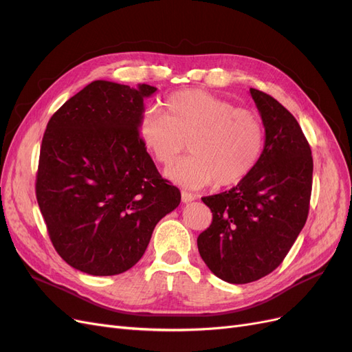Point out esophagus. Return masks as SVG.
<instances>
[{"label": "esophagus", "mask_w": 352, "mask_h": 352, "mask_svg": "<svg viewBox=\"0 0 352 352\" xmlns=\"http://www.w3.org/2000/svg\"><path fill=\"white\" fill-rule=\"evenodd\" d=\"M197 198L195 194H190V192H186V190H182V201L184 202H190L194 201Z\"/></svg>", "instance_id": "34e87169"}]
</instances>
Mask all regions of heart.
I'll use <instances>...</instances> for the list:
<instances>
[{
    "label": "heart",
    "mask_w": 352,
    "mask_h": 352,
    "mask_svg": "<svg viewBox=\"0 0 352 352\" xmlns=\"http://www.w3.org/2000/svg\"><path fill=\"white\" fill-rule=\"evenodd\" d=\"M166 113L146 111L141 140L160 164L172 166L189 140L192 155L167 172L175 182L201 188L211 182L235 185L257 166L264 148V124L257 113L204 89L179 91L166 100Z\"/></svg>",
    "instance_id": "b5f03b06"
}]
</instances>
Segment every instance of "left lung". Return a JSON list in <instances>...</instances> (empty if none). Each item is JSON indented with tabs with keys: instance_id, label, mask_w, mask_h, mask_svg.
<instances>
[{
	"instance_id": "8db88e82",
	"label": "left lung",
	"mask_w": 352,
	"mask_h": 352,
	"mask_svg": "<svg viewBox=\"0 0 352 352\" xmlns=\"http://www.w3.org/2000/svg\"><path fill=\"white\" fill-rule=\"evenodd\" d=\"M250 94L265 131L263 154L236 186L202 198L212 221L197 239L207 267L235 285L280 265L305 225L313 186L311 148L301 126L269 94Z\"/></svg>"
}]
</instances>
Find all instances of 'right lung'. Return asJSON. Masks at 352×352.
<instances>
[{
  "label": "right lung",
  "mask_w": 352,
  "mask_h": 352,
  "mask_svg": "<svg viewBox=\"0 0 352 352\" xmlns=\"http://www.w3.org/2000/svg\"><path fill=\"white\" fill-rule=\"evenodd\" d=\"M155 91L94 80L47 124L36 199L52 245L73 269L129 270L179 206L180 190L158 173L140 135L144 98Z\"/></svg>",
  "instance_id": "obj_1"
}]
</instances>
